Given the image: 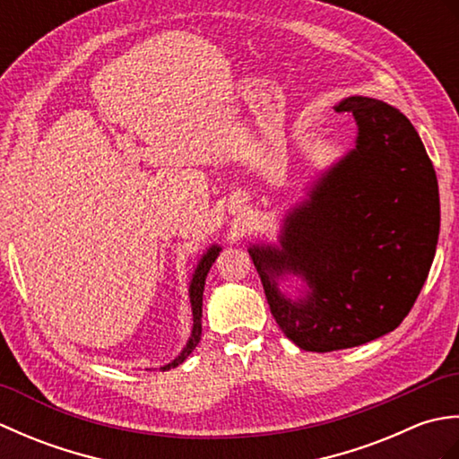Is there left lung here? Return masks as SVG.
<instances>
[{"instance_id": "left-lung-1", "label": "left lung", "mask_w": 459, "mask_h": 459, "mask_svg": "<svg viewBox=\"0 0 459 459\" xmlns=\"http://www.w3.org/2000/svg\"><path fill=\"white\" fill-rule=\"evenodd\" d=\"M337 110L355 116V150L290 212L281 248L248 250L281 333L316 353L363 345L401 325L440 235L436 171L411 120L365 96ZM284 271L307 278L304 300L277 291Z\"/></svg>"}]
</instances>
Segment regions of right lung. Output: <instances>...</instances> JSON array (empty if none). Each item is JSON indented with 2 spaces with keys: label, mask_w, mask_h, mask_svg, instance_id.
Instances as JSON below:
<instances>
[{
  "label": "right lung",
  "mask_w": 459,
  "mask_h": 459,
  "mask_svg": "<svg viewBox=\"0 0 459 459\" xmlns=\"http://www.w3.org/2000/svg\"><path fill=\"white\" fill-rule=\"evenodd\" d=\"M219 247H212V248H209V252L207 255L203 256V260L199 262V266H197V270H195V276H193V280H191V288H189V296H191V307H193V333H191V339H189V343H187V347L183 349V353L173 360V363H169V365H165V367H161V370H169L171 367H178V365H181L185 359H187L189 355H191V351L197 347V343H199V339H201V314H203V288H204V278H207V274H209V270H211V266H212V262L217 260V256H219Z\"/></svg>",
  "instance_id": "add662e5"
}]
</instances>
